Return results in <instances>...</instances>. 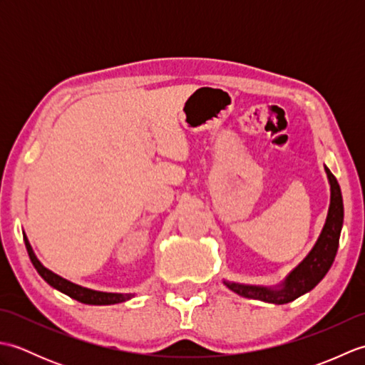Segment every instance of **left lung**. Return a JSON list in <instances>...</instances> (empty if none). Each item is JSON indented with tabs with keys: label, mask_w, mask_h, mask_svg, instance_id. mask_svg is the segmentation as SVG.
<instances>
[{
	"label": "left lung",
	"mask_w": 365,
	"mask_h": 365,
	"mask_svg": "<svg viewBox=\"0 0 365 365\" xmlns=\"http://www.w3.org/2000/svg\"><path fill=\"white\" fill-rule=\"evenodd\" d=\"M324 170H327L331 185V204L327 222H324V227L312 251L285 277L282 285L277 289L224 282L232 292L245 298L273 302V304H285V302H290L299 298L301 294L311 292L327 276L337 254L340 230L344 224V200L337 178L332 175L328 168H324Z\"/></svg>",
	"instance_id": "1"
}]
</instances>
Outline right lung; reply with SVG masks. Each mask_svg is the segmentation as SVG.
Listing matches in <instances>:
<instances>
[{
  "label": "right lung",
  "instance_id": "right-lung-1",
  "mask_svg": "<svg viewBox=\"0 0 365 365\" xmlns=\"http://www.w3.org/2000/svg\"><path fill=\"white\" fill-rule=\"evenodd\" d=\"M25 245H26V250H28V254H29V259H31V262H33V265L37 269V273L41 274L51 287H54V289L66 293L67 297H71L76 301L83 302V304H92V306L118 304V302H123V301H127V299L133 297L131 293L123 294V293H105V292L89 290V289H84V287H81V285H76L71 281H67V279L54 274L53 271H50L48 268H45L42 263L37 260L33 250H31V245H29L26 237H25Z\"/></svg>",
  "mask_w": 365,
  "mask_h": 365
}]
</instances>
